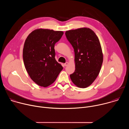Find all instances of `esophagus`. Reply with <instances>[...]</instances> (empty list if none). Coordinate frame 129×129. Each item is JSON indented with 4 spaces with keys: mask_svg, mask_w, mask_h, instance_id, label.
Segmentation results:
<instances>
[{
    "mask_svg": "<svg viewBox=\"0 0 129 129\" xmlns=\"http://www.w3.org/2000/svg\"><path fill=\"white\" fill-rule=\"evenodd\" d=\"M68 64H69L68 62H66L65 63H64V66H67L68 65Z\"/></svg>",
    "mask_w": 129,
    "mask_h": 129,
    "instance_id": "1",
    "label": "esophagus"
}]
</instances>
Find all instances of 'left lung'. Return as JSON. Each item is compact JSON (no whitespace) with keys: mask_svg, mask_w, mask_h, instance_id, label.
Instances as JSON below:
<instances>
[{"mask_svg":"<svg viewBox=\"0 0 129 129\" xmlns=\"http://www.w3.org/2000/svg\"><path fill=\"white\" fill-rule=\"evenodd\" d=\"M65 35L75 55L76 69L70 79L77 87L87 88L98 76L103 62L100 40L95 33L87 27L67 30Z\"/></svg>","mask_w":129,"mask_h":129,"instance_id":"obj_1","label":"left lung"}]
</instances>
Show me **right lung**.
Masks as SVG:
<instances>
[{
    "instance_id": "right-lung-1",
    "label": "right lung",
    "mask_w": 129,
    "mask_h": 129,
    "mask_svg": "<svg viewBox=\"0 0 129 129\" xmlns=\"http://www.w3.org/2000/svg\"><path fill=\"white\" fill-rule=\"evenodd\" d=\"M64 33L38 28L27 36L23 49L25 69L31 79L37 85L46 87L57 78L63 67L55 59L54 45Z\"/></svg>"
}]
</instances>
